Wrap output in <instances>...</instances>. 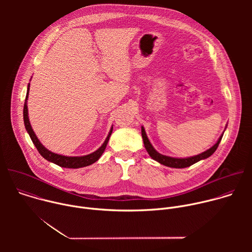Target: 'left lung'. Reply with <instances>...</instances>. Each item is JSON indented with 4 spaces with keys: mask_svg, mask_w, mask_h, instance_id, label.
<instances>
[{
    "mask_svg": "<svg viewBox=\"0 0 252 252\" xmlns=\"http://www.w3.org/2000/svg\"><path fill=\"white\" fill-rule=\"evenodd\" d=\"M226 128V127H225ZM225 130V129H224ZM222 135L223 133L220 136L219 140L217 141V143L215 145H213L210 149H208L207 151L197 155V156H194V157H189V158H171V157H167V156H163L159 153H158L155 148L153 147V145L151 143L147 133H146V130H145V127L141 126V136H142V139H143V145H145V148L147 150V152L149 153V155L151 156V158L155 160H157L158 162L165 165V166H169V167H174V168H185V167H188V166H190L192 165L193 163L201 160V159H205L207 158H209L215 151H217L220 142L222 138Z\"/></svg>",
    "mask_w": 252,
    "mask_h": 252,
    "instance_id": "8db88e82",
    "label": "left lung"
}]
</instances>
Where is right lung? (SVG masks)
<instances>
[{
    "label": "right lung",
    "mask_w": 252,
    "mask_h": 252,
    "mask_svg": "<svg viewBox=\"0 0 252 252\" xmlns=\"http://www.w3.org/2000/svg\"><path fill=\"white\" fill-rule=\"evenodd\" d=\"M29 91H30V83L28 84V89H27V95H26V99H25V104H24V124H25V127L32 141V143L34 145V147L37 148V150L39 151L40 155L46 158L47 160L62 166V167H66V168H80V167H85L88 165L93 164L94 162H95L96 160H98V158H100V156L103 154L107 142H109L110 136L113 132V126L107 134L104 142L101 145V147L99 149H97L95 152L87 155V156H83V157H66V156H62V155H58L55 153H52L51 151H49L48 149H46L41 141L39 140V138L35 135V133L33 132L32 126L30 124V120H29V113H28V96H29Z\"/></svg>",
    "instance_id": "right-lung-1"
}]
</instances>
